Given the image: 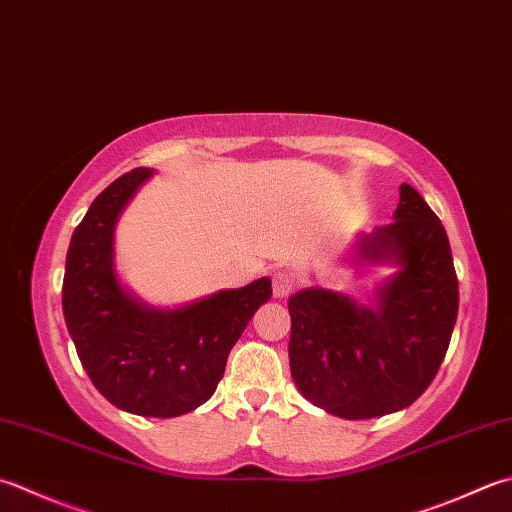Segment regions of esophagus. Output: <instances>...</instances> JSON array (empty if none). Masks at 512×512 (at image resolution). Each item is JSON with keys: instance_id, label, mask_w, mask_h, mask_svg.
<instances>
[{"instance_id": "obj_1", "label": "esophagus", "mask_w": 512, "mask_h": 512, "mask_svg": "<svg viewBox=\"0 0 512 512\" xmlns=\"http://www.w3.org/2000/svg\"><path fill=\"white\" fill-rule=\"evenodd\" d=\"M295 290L293 277L286 273H275L273 275V295L275 297H288Z\"/></svg>"}]
</instances>
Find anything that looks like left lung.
Here are the masks:
<instances>
[{"instance_id": "8db88e82", "label": "left lung", "mask_w": 512, "mask_h": 512, "mask_svg": "<svg viewBox=\"0 0 512 512\" xmlns=\"http://www.w3.org/2000/svg\"><path fill=\"white\" fill-rule=\"evenodd\" d=\"M395 222L357 242V257L397 270L375 304L326 288L290 295L288 359L308 402L344 419L410 406L433 382L453 335L459 290L448 235L413 186L402 184Z\"/></svg>"}]
</instances>
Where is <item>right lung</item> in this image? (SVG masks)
I'll list each match as a JSON object with an SVG mask.
<instances>
[{
	"label": "right lung",
	"instance_id": "add662e5",
	"mask_svg": "<svg viewBox=\"0 0 512 512\" xmlns=\"http://www.w3.org/2000/svg\"><path fill=\"white\" fill-rule=\"evenodd\" d=\"M150 168L115 179L75 228L62 286L79 362L110 404L142 417L186 415L213 397L230 348L273 288L262 277L179 308H155L119 282L115 226Z\"/></svg>",
	"mask_w": 512,
	"mask_h": 512
}]
</instances>
